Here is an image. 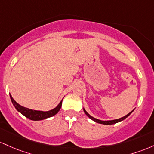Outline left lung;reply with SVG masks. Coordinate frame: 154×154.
Masks as SVG:
<instances>
[{"label": "left lung", "instance_id": "obj_1", "mask_svg": "<svg viewBox=\"0 0 154 154\" xmlns=\"http://www.w3.org/2000/svg\"><path fill=\"white\" fill-rule=\"evenodd\" d=\"M134 110H132V111L130 112V113H128V114L126 115V116H124L122 117V118H120V119H114V120H109V121H102V120H100V119H95V118H94V117H93V116H91V115H89V113H88L87 112H86V110L84 108V113H86V115L87 116L89 117V119H91V120L94 121V122H97V123H99V124H105V125H110V124H114L118 123V122H122V121L124 120V119H125L126 118H127V117H128L130 115L131 113H132L133 111H134Z\"/></svg>", "mask_w": 154, "mask_h": 154}]
</instances>
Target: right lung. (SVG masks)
Returning a JSON list of instances; mask_svg holds the SVG:
<instances>
[{
  "label": "right lung",
  "instance_id": "1",
  "mask_svg": "<svg viewBox=\"0 0 154 154\" xmlns=\"http://www.w3.org/2000/svg\"><path fill=\"white\" fill-rule=\"evenodd\" d=\"M10 97H11L12 104H13L14 106L15 107V108H16L17 111L20 112V113H22L23 116H25L26 118L32 121L44 120V119L49 118V117H51L53 116L56 115L57 113L60 111L62 106V102H63V100H62L61 101H60V103L57 105V106L56 108H53L52 110H48V111H42V110H32L30 109V108H25V107L22 106V105L18 104V103L13 99L11 94H10Z\"/></svg>",
  "mask_w": 154,
  "mask_h": 154
}]
</instances>
